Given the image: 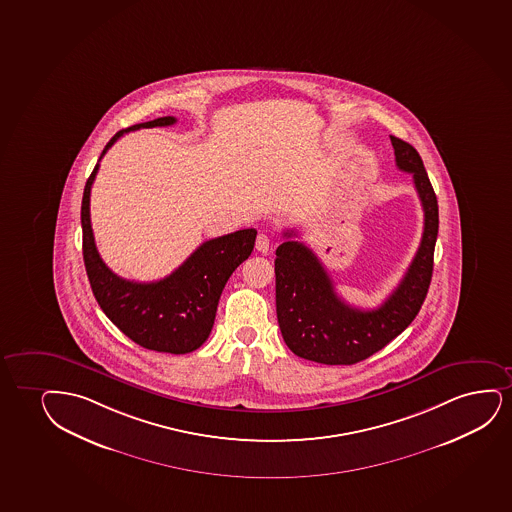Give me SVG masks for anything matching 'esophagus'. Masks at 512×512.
Instances as JSON below:
<instances>
[{
    "label": "esophagus",
    "mask_w": 512,
    "mask_h": 512,
    "mask_svg": "<svg viewBox=\"0 0 512 512\" xmlns=\"http://www.w3.org/2000/svg\"><path fill=\"white\" fill-rule=\"evenodd\" d=\"M256 251L261 254H266L270 251V239L265 233H259L256 237Z\"/></svg>",
    "instance_id": "esophagus-1"
}]
</instances>
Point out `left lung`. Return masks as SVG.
Returning a JSON list of instances; mask_svg holds the SVG:
<instances>
[{"label": "left lung", "instance_id": "left-lung-1", "mask_svg": "<svg viewBox=\"0 0 512 512\" xmlns=\"http://www.w3.org/2000/svg\"><path fill=\"white\" fill-rule=\"evenodd\" d=\"M396 166L412 173L422 209L421 246L402 282L376 310H360L337 296L329 273L310 247L284 232L277 247L275 292L277 318L285 344L294 355L325 365H353L382 350L417 317L433 277L434 244L438 237V201L419 152L389 136Z\"/></svg>", "mask_w": 512, "mask_h": 512}]
</instances>
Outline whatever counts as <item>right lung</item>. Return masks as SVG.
Wrapping results in <instances>:
<instances>
[{"label":"right lung","mask_w":512,"mask_h":512,"mask_svg":"<svg viewBox=\"0 0 512 512\" xmlns=\"http://www.w3.org/2000/svg\"><path fill=\"white\" fill-rule=\"evenodd\" d=\"M175 123V117L166 116L117 131L105 145L100 159L124 133ZM97 171L98 164L86 182L81 227L86 273L98 305L117 329L147 350L185 355L201 348L213 329L223 287L235 268L253 253L258 232L244 228L206 240L166 279L157 282L121 279L100 258L91 230L90 194Z\"/></svg>","instance_id":"right-lung-1"}]
</instances>
